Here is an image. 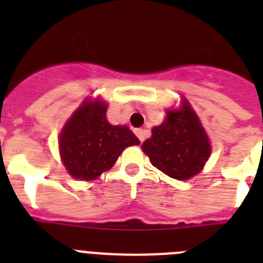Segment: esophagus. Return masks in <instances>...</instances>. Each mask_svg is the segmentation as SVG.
<instances>
[{
  "mask_svg": "<svg viewBox=\"0 0 263 263\" xmlns=\"http://www.w3.org/2000/svg\"><path fill=\"white\" fill-rule=\"evenodd\" d=\"M134 133L137 134V137H138V139L141 141V142H143V141H145V130L141 129V127H138V129L134 130Z\"/></svg>",
  "mask_w": 263,
  "mask_h": 263,
  "instance_id": "esophagus-1",
  "label": "esophagus"
}]
</instances>
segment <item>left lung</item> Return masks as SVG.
I'll list each match as a JSON object with an SVG mask.
<instances>
[{
  "mask_svg": "<svg viewBox=\"0 0 263 263\" xmlns=\"http://www.w3.org/2000/svg\"><path fill=\"white\" fill-rule=\"evenodd\" d=\"M142 150L154 167L170 178L188 180L203 170L211 155V142L200 120L187 100L180 109H168Z\"/></svg>",
  "mask_w": 263,
  "mask_h": 263,
  "instance_id": "1",
  "label": "left lung"
}]
</instances>
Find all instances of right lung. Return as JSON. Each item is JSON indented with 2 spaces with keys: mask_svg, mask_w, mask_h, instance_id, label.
<instances>
[{
  "mask_svg": "<svg viewBox=\"0 0 263 263\" xmlns=\"http://www.w3.org/2000/svg\"><path fill=\"white\" fill-rule=\"evenodd\" d=\"M106 109L103 100H85L60 132V157L72 178L95 180L113 167L125 148L139 145L129 127L109 124Z\"/></svg>",
  "mask_w": 263,
  "mask_h": 263,
  "instance_id": "obj_1",
  "label": "right lung"
}]
</instances>
